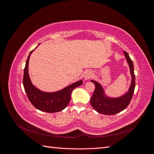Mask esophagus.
<instances>
[{"mask_svg": "<svg viewBox=\"0 0 154 154\" xmlns=\"http://www.w3.org/2000/svg\"><path fill=\"white\" fill-rule=\"evenodd\" d=\"M93 76V73L91 71H87L85 72L84 74V79L85 80H88L91 79Z\"/></svg>", "mask_w": 154, "mask_h": 154, "instance_id": "1", "label": "esophagus"}]
</instances>
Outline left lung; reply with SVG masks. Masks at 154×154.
Wrapping results in <instances>:
<instances>
[{"instance_id":"left-lung-1","label":"left lung","mask_w":154,"mask_h":154,"mask_svg":"<svg viewBox=\"0 0 154 154\" xmlns=\"http://www.w3.org/2000/svg\"><path fill=\"white\" fill-rule=\"evenodd\" d=\"M123 53L129 65L130 73L132 75L131 85H130L128 91L125 95L118 98H110V97H106L104 94L103 88L101 87L100 83L94 80L91 81L94 83L95 90L91 97V104L94 110L100 114L114 115L119 113L127 108L132 98L135 86H136L134 64L128 54L126 51H123Z\"/></svg>"}]
</instances>
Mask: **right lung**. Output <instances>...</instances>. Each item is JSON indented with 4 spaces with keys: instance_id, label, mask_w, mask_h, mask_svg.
Wrapping results in <instances>:
<instances>
[{
    "instance_id": "right-lung-1",
    "label": "right lung",
    "mask_w": 154,
    "mask_h": 154,
    "mask_svg": "<svg viewBox=\"0 0 154 154\" xmlns=\"http://www.w3.org/2000/svg\"><path fill=\"white\" fill-rule=\"evenodd\" d=\"M31 51L27 61L24 71L23 85L27 97L36 109L49 113L58 112L63 110L71 100V94L74 88L80 86L83 81L80 80L74 83L63 89L55 92H45L32 85L28 74V64Z\"/></svg>"
}]
</instances>
